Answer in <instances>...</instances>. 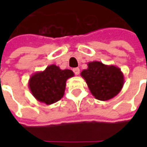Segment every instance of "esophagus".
<instances>
[{"label":"esophagus","mask_w":147,"mask_h":147,"mask_svg":"<svg viewBox=\"0 0 147 147\" xmlns=\"http://www.w3.org/2000/svg\"><path fill=\"white\" fill-rule=\"evenodd\" d=\"M73 71H74V73L76 74V76H78V75H79V74H80V68H79V67H76V68H74Z\"/></svg>","instance_id":"esophagus-1"}]
</instances>
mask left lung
Here are the masks:
<instances>
[{"label": "left lung", "mask_w": 147, "mask_h": 147, "mask_svg": "<svg viewBox=\"0 0 147 147\" xmlns=\"http://www.w3.org/2000/svg\"><path fill=\"white\" fill-rule=\"evenodd\" d=\"M87 65L88 67L82 71L80 75L96 99L108 101L120 92L124 83L120 68L114 65H106L100 61L89 62Z\"/></svg>", "instance_id": "left-lung-1"}]
</instances>
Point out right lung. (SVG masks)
<instances>
[{"label": "right lung", "instance_id": "right-lung-1", "mask_svg": "<svg viewBox=\"0 0 147 147\" xmlns=\"http://www.w3.org/2000/svg\"><path fill=\"white\" fill-rule=\"evenodd\" d=\"M73 76L71 70H61L56 64H51L44 71L33 74L29 80L28 86L37 101L51 105L63 98L66 81Z\"/></svg>", "mask_w": 147, "mask_h": 147}]
</instances>
